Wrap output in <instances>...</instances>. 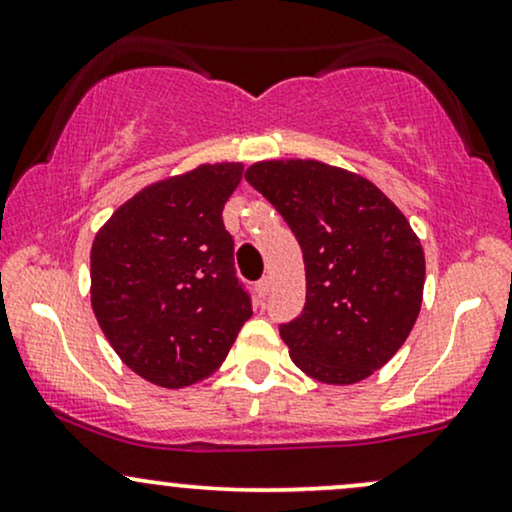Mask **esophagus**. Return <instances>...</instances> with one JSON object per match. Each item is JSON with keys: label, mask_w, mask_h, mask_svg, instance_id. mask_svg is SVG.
Returning <instances> with one entry per match:
<instances>
[{"label": "esophagus", "mask_w": 512, "mask_h": 512, "mask_svg": "<svg viewBox=\"0 0 512 512\" xmlns=\"http://www.w3.org/2000/svg\"><path fill=\"white\" fill-rule=\"evenodd\" d=\"M269 291H272V279H269V276H264V279L257 281V293H260L262 298H267Z\"/></svg>", "instance_id": "34e87169"}]
</instances>
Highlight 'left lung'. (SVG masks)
<instances>
[{
	"mask_svg": "<svg viewBox=\"0 0 512 512\" xmlns=\"http://www.w3.org/2000/svg\"><path fill=\"white\" fill-rule=\"evenodd\" d=\"M245 181L303 250L305 307L279 326L291 360L324 384L367 379L420 315L424 252L408 219L367 178L312 159L252 164Z\"/></svg>",
	"mask_w": 512,
	"mask_h": 512,
	"instance_id": "8db88e82",
	"label": "left lung"
}]
</instances>
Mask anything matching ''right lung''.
Instances as JSON below:
<instances>
[{
  "label": "right lung",
  "instance_id": "add662e5",
  "mask_svg": "<svg viewBox=\"0 0 512 512\" xmlns=\"http://www.w3.org/2000/svg\"><path fill=\"white\" fill-rule=\"evenodd\" d=\"M240 178V164H202L147 186L92 243L97 322L121 360L164 389L217 372L252 315L221 219Z\"/></svg>",
  "mask_w": 512,
  "mask_h": 512
}]
</instances>
